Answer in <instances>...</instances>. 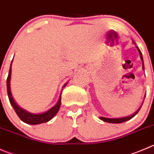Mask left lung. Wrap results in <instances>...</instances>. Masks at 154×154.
Instances as JSON below:
<instances>
[{"instance_id":"obj_1","label":"left lung","mask_w":154,"mask_h":154,"mask_svg":"<svg viewBox=\"0 0 154 154\" xmlns=\"http://www.w3.org/2000/svg\"><path fill=\"white\" fill-rule=\"evenodd\" d=\"M138 48V47H137ZM138 52H139L140 53V56H141V60L143 61V57H142V53H141V52L140 51L139 49L138 48ZM143 69L144 70V63H143ZM140 110V108L138 109V110H137L135 113H134L132 115V116H129V117H122V118H117V119H110V118H105V117H100V119H101V120H103V121L104 122H107V123H123V122L125 121H127V120H130V119H132V117H134L135 116V115L138 113V112Z\"/></svg>"}]
</instances>
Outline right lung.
<instances>
[{"instance_id": "right-lung-1", "label": "right lung", "mask_w": 154, "mask_h": 154, "mask_svg": "<svg viewBox=\"0 0 154 154\" xmlns=\"http://www.w3.org/2000/svg\"><path fill=\"white\" fill-rule=\"evenodd\" d=\"M10 77H11V65H10L8 77H7V94H8L9 100H10V104L13 106V109H14V110L16 111V114L18 115V117L20 118V120H22V121H23L24 123L31 125H37L40 124V123H47V122L50 121V120L54 117L55 115L57 113V112L59 111V107H60L61 105V95L57 104H56L54 107H52L51 109H50L48 111L45 112V113H44L34 114V113H28V112L25 111V110H23V109H22L21 107H19V106L16 104L14 100H13L11 92H10Z\"/></svg>"}]
</instances>
